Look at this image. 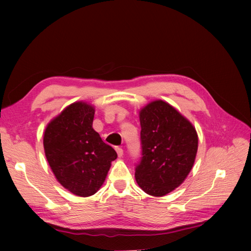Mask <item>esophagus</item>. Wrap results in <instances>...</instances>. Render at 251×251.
I'll list each match as a JSON object with an SVG mask.
<instances>
[{
  "label": "esophagus",
  "mask_w": 251,
  "mask_h": 251,
  "mask_svg": "<svg viewBox=\"0 0 251 251\" xmlns=\"http://www.w3.org/2000/svg\"><path fill=\"white\" fill-rule=\"evenodd\" d=\"M115 150H116V151H117V155H118L119 157H123V155H124V150L121 149V148H116Z\"/></svg>",
  "instance_id": "34e87169"
}]
</instances>
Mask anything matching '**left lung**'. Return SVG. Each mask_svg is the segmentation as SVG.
I'll list each match as a JSON object with an SVG mask.
<instances>
[{"label": "left lung", "instance_id": "obj_1", "mask_svg": "<svg viewBox=\"0 0 251 251\" xmlns=\"http://www.w3.org/2000/svg\"><path fill=\"white\" fill-rule=\"evenodd\" d=\"M141 159L135 178L143 192L161 197L177 188L191 172L198 135L189 121L168 102L151 101L140 113Z\"/></svg>", "mask_w": 251, "mask_h": 251}]
</instances>
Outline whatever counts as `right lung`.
<instances>
[{"mask_svg":"<svg viewBox=\"0 0 251 251\" xmlns=\"http://www.w3.org/2000/svg\"><path fill=\"white\" fill-rule=\"evenodd\" d=\"M94 107L77 101L52 119L44 133V150L57 181L79 197L100 188L117 154L92 127Z\"/></svg>","mask_w":251,"mask_h":251,"instance_id":"obj_1","label":"right lung"}]
</instances>
